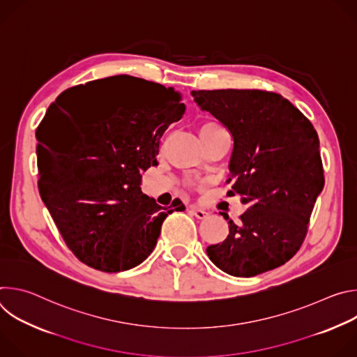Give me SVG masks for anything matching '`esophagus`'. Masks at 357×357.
<instances>
[{"mask_svg": "<svg viewBox=\"0 0 357 357\" xmlns=\"http://www.w3.org/2000/svg\"><path fill=\"white\" fill-rule=\"evenodd\" d=\"M189 212L195 216V218H197V219H205V218H208V212L206 211H203V209H200V208H197V206H190L189 208Z\"/></svg>", "mask_w": 357, "mask_h": 357, "instance_id": "34e87169", "label": "esophagus"}]
</instances>
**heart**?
<instances>
[{"label":"heart","instance_id":"obj_1","mask_svg":"<svg viewBox=\"0 0 357 357\" xmlns=\"http://www.w3.org/2000/svg\"><path fill=\"white\" fill-rule=\"evenodd\" d=\"M220 127L218 126V124H215V123H206V124H203L202 127H200V135H206V134H211V132H213V131H216V130H219Z\"/></svg>","mask_w":357,"mask_h":357}]
</instances>
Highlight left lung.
<instances>
[{
	"label": "left lung",
	"instance_id": "left-lung-1",
	"mask_svg": "<svg viewBox=\"0 0 357 357\" xmlns=\"http://www.w3.org/2000/svg\"><path fill=\"white\" fill-rule=\"evenodd\" d=\"M233 137L229 195L248 209L222 243L208 245L212 263L234 277H254L285 264L307 234L317 197L324 189L319 138L281 94L263 90H192Z\"/></svg>",
	"mask_w": 357,
	"mask_h": 357
}]
</instances>
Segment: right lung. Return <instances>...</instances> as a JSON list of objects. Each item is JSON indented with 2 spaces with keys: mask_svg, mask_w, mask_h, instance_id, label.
Segmentation results:
<instances>
[{
  "mask_svg": "<svg viewBox=\"0 0 357 357\" xmlns=\"http://www.w3.org/2000/svg\"><path fill=\"white\" fill-rule=\"evenodd\" d=\"M107 79L117 91L105 103L77 109L75 98L86 87L80 84L49 106L36 130L38 186L75 256L119 273L148 259L165 218L185 211L179 199L169 211L160 206L139 183L158 165L160 141L186 107L174 87L128 75Z\"/></svg>",
  "mask_w": 357,
  "mask_h": 357,
  "instance_id": "1",
  "label": "right lung"
}]
</instances>
